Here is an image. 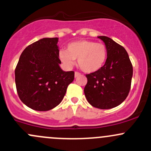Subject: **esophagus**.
<instances>
[{
	"label": "esophagus",
	"instance_id": "34e87169",
	"mask_svg": "<svg viewBox=\"0 0 151 151\" xmlns=\"http://www.w3.org/2000/svg\"><path fill=\"white\" fill-rule=\"evenodd\" d=\"M80 75H81V74H80V72H78V71H75V73H74V76H75V77H79V76Z\"/></svg>",
	"mask_w": 151,
	"mask_h": 151
}]
</instances>
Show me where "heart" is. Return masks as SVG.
Returning <instances> with one entry per match:
<instances>
[{"label":"heart","mask_w":151,"mask_h":151,"mask_svg":"<svg viewBox=\"0 0 151 151\" xmlns=\"http://www.w3.org/2000/svg\"><path fill=\"white\" fill-rule=\"evenodd\" d=\"M59 58L68 66L74 65L77 59L78 66L86 73L98 71L104 65L107 58V49L104 44L82 40L72 42L66 51H60Z\"/></svg>","instance_id":"1"}]
</instances>
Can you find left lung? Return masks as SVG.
Listing matches in <instances>:
<instances>
[{
    "mask_svg": "<svg viewBox=\"0 0 151 151\" xmlns=\"http://www.w3.org/2000/svg\"><path fill=\"white\" fill-rule=\"evenodd\" d=\"M107 49V58L98 71L86 74L84 88L88 102L99 109L118 106L129 95L133 66L125 48L106 36H98Z\"/></svg>",
    "mask_w": 151,
    "mask_h": 151,
    "instance_id": "8db88e82",
    "label": "left lung"
}]
</instances>
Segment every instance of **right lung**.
<instances>
[{
    "label": "right lung",
    "mask_w": 151,
    "mask_h": 151,
    "mask_svg": "<svg viewBox=\"0 0 151 151\" xmlns=\"http://www.w3.org/2000/svg\"><path fill=\"white\" fill-rule=\"evenodd\" d=\"M58 38H44L24 50L15 68L18 96L28 107L48 111L63 100L74 71H63L59 66Z\"/></svg>",
    "instance_id": "1"
}]
</instances>
